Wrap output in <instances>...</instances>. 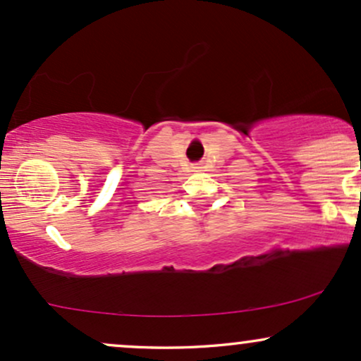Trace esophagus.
Instances as JSON below:
<instances>
[{
  "mask_svg": "<svg viewBox=\"0 0 361 361\" xmlns=\"http://www.w3.org/2000/svg\"><path fill=\"white\" fill-rule=\"evenodd\" d=\"M193 169H200V166H193Z\"/></svg>",
  "mask_w": 361,
  "mask_h": 361,
  "instance_id": "obj_1",
  "label": "esophagus"
}]
</instances>
